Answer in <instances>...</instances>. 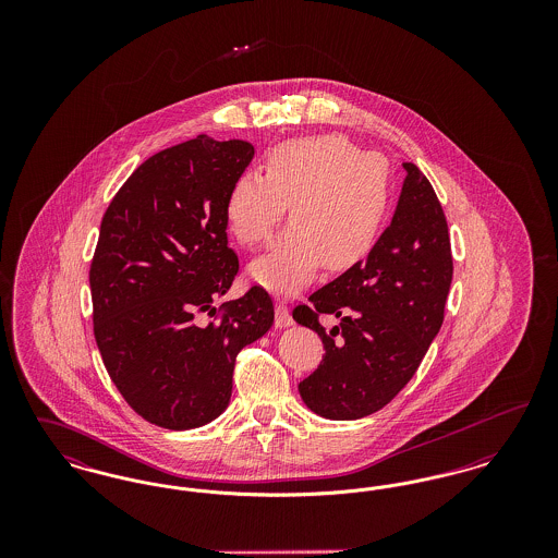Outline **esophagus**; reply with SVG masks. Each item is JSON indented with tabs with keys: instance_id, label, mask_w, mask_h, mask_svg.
<instances>
[{
	"instance_id": "1",
	"label": "esophagus",
	"mask_w": 558,
	"mask_h": 558,
	"mask_svg": "<svg viewBox=\"0 0 558 558\" xmlns=\"http://www.w3.org/2000/svg\"><path fill=\"white\" fill-rule=\"evenodd\" d=\"M276 326L278 328H289L292 326V316L291 312H289V307L284 305V303H276Z\"/></svg>"
}]
</instances>
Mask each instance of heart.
Masks as SVG:
<instances>
[{"label":"heart","instance_id":"b5f03b06","mask_svg":"<svg viewBox=\"0 0 558 558\" xmlns=\"http://www.w3.org/2000/svg\"><path fill=\"white\" fill-rule=\"evenodd\" d=\"M291 205V228L251 267L267 291L305 289L324 266L345 271L368 257L393 209L387 159L343 135L296 137L269 150L266 173L244 171L230 187L226 219L234 236L266 242Z\"/></svg>","mask_w":558,"mask_h":558}]
</instances>
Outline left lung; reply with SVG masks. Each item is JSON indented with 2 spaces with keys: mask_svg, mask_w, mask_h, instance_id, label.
<instances>
[{
  "mask_svg": "<svg viewBox=\"0 0 558 558\" xmlns=\"http://www.w3.org/2000/svg\"><path fill=\"white\" fill-rule=\"evenodd\" d=\"M403 169L393 219L368 257L292 312L326 349L299 393L330 421H355L385 408L418 371L444 324L453 274L448 221L425 173L414 162ZM319 313L342 322L326 331Z\"/></svg>",
  "mask_w": 558,
  "mask_h": 558,
  "instance_id": "1",
  "label": "left lung"
}]
</instances>
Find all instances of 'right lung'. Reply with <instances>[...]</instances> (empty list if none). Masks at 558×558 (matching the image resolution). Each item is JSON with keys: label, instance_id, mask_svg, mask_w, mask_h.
I'll use <instances>...</instances> for the list:
<instances>
[{"label": "right lung", "instance_id": "add662e5", "mask_svg": "<svg viewBox=\"0 0 558 558\" xmlns=\"http://www.w3.org/2000/svg\"><path fill=\"white\" fill-rule=\"evenodd\" d=\"M244 140L209 135L144 160L102 217L89 269L94 335L119 393L148 423L186 430L230 403L242 347L274 324L262 287L223 303L239 257L228 246L226 201L253 160Z\"/></svg>", "mask_w": 558, "mask_h": 558}]
</instances>
